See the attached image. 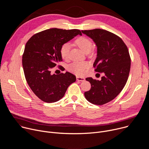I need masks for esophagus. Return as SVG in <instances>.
I'll return each mask as SVG.
<instances>
[{
  "instance_id": "esophagus-1",
  "label": "esophagus",
  "mask_w": 149,
  "mask_h": 149,
  "mask_svg": "<svg viewBox=\"0 0 149 149\" xmlns=\"http://www.w3.org/2000/svg\"><path fill=\"white\" fill-rule=\"evenodd\" d=\"M85 78L84 77H79V76H77V81H85Z\"/></svg>"
}]
</instances>
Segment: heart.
<instances>
[{
	"label": "heart",
	"mask_w": 149,
	"mask_h": 149,
	"mask_svg": "<svg viewBox=\"0 0 149 149\" xmlns=\"http://www.w3.org/2000/svg\"><path fill=\"white\" fill-rule=\"evenodd\" d=\"M75 42V44L85 53L90 52L92 49V42L87 38L80 37L77 39ZM70 47L71 46L69 43H65L61 46L59 53L63 59H67L68 58ZM88 67L89 63L87 62H74L68 67V69L70 71L76 75H81L85 73L86 70Z\"/></svg>",
	"instance_id": "1"
}]
</instances>
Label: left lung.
I'll return each instance as SVG.
<instances>
[{
	"label": "left lung",
	"mask_w": 149,
	"mask_h": 149,
	"mask_svg": "<svg viewBox=\"0 0 149 149\" xmlns=\"http://www.w3.org/2000/svg\"><path fill=\"white\" fill-rule=\"evenodd\" d=\"M94 41L97 47L95 71L103 73L100 81L86 78L91 84L86 98L95 105H103L114 99L122 91L130 73L131 59L128 48L116 35L101 29L82 31Z\"/></svg>",
	"instance_id": "8db88e82"
}]
</instances>
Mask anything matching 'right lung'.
I'll use <instances>...</instances> for the list:
<instances>
[{"label":"right lung","mask_w":149,"mask_h":149,"mask_svg":"<svg viewBox=\"0 0 149 149\" xmlns=\"http://www.w3.org/2000/svg\"><path fill=\"white\" fill-rule=\"evenodd\" d=\"M78 35H82L78 29L52 28L35 34L26 44L22 56L24 74L29 87L42 101H59L76 81L69 72L52 75L51 70L62 61L61 46Z\"/></svg>","instance_id":"right-lung-1"}]
</instances>
